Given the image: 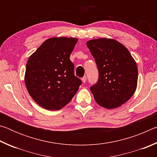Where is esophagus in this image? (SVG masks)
<instances>
[{
  "instance_id": "esophagus-1",
  "label": "esophagus",
  "mask_w": 157,
  "mask_h": 157,
  "mask_svg": "<svg viewBox=\"0 0 157 157\" xmlns=\"http://www.w3.org/2000/svg\"><path fill=\"white\" fill-rule=\"evenodd\" d=\"M82 82H83V83H85V82H86V77L84 76L83 78H82Z\"/></svg>"
}]
</instances>
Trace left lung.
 <instances>
[{"instance_id":"obj_1","label":"left lung","mask_w":157,"mask_h":157,"mask_svg":"<svg viewBox=\"0 0 157 157\" xmlns=\"http://www.w3.org/2000/svg\"><path fill=\"white\" fill-rule=\"evenodd\" d=\"M96 63L97 82L90 87L98 105L107 109L120 107L136 91L138 68L129 50L114 39L86 42Z\"/></svg>"}]
</instances>
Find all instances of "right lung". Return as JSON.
<instances>
[{"label": "right lung", "mask_w": 157, "mask_h": 157, "mask_svg": "<svg viewBox=\"0 0 157 157\" xmlns=\"http://www.w3.org/2000/svg\"><path fill=\"white\" fill-rule=\"evenodd\" d=\"M78 39L52 37L31 55L25 82L30 96L48 110H59L72 100L82 84L74 73L70 55Z\"/></svg>", "instance_id": "right-lung-1"}]
</instances>
